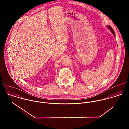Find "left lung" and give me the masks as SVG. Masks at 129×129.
<instances>
[{
    "label": "left lung",
    "mask_w": 129,
    "mask_h": 129,
    "mask_svg": "<svg viewBox=\"0 0 129 129\" xmlns=\"http://www.w3.org/2000/svg\"><path fill=\"white\" fill-rule=\"evenodd\" d=\"M107 27H108V28L111 31V32H112V33L113 34V35L115 37V33H114V30H113V28L110 26V25H109V26H107Z\"/></svg>",
    "instance_id": "1"
}]
</instances>
